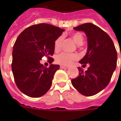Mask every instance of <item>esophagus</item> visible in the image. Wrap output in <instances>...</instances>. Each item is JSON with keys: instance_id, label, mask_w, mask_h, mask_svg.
Returning <instances> with one entry per match:
<instances>
[{"instance_id": "obj_1", "label": "esophagus", "mask_w": 121, "mask_h": 121, "mask_svg": "<svg viewBox=\"0 0 121 121\" xmlns=\"http://www.w3.org/2000/svg\"><path fill=\"white\" fill-rule=\"evenodd\" d=\"M60 68H62V69H68L69 67L68 66H63V65H61Z\"/></svg>"}]
</instances>
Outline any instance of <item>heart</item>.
Here are the masks:
<instances>
[{
	"label": "heart",
	"instance_id": "b5f03b06",
	"mask_svg": "<svg viewBox=\"0 0 121 121\" xmlns=\"http://www.w3.org/2000/svg\"><path fill=\"white\" fill-rule=\"evenodd\" d=\"M70 36L77 45H82L83 43V36L81 33L75 32L70 34ZM63 41V36H60L56 39L54 44V48L56 51L60 50ZM77 55L73 53H61L57 55L56 57V62L60 65H62L65 66H68L72 63L73 61L77 59Z\"/></svg>",
	"mask_w": 121,
	"mask_h": 121
}]
</instances>
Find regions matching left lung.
<instances>
[{"mask_svg": "<svg viewBox=\"0 0 121 121\" xmlns=\"http://www.w3.org/2000/svg\"><path fill=\"white\" fill-rule=\"evenodd\" d=\"M73 29L86 35L87 51L79 63L83 66L88 64L89 67L85 72L78 67L79 75L72 80V83L83 95H94L104 89L111 81L117 65L116 49L109 35L92 23L83 24Z\"/></svg>", "mask_w": 121, "mask_h": 121, "instance_id": "1", "label": "left lung"}]
</instances>
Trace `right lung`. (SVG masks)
I'll return each instance as SVG.
<instances>
[{
  "instance_id": "right-lung-1",
  "label": "right lung",
  "mask_w": 121,
  "mask_h": 121,
  "mask_svg": "<svg viewBox=\"0 0 121 121\" xmlns=\"http://www.w3.org/2000/svg\"><path fill=\"white\" fill-rule=\"evenodd\" d=\"M65 29L46 23L29 26L19 35L13 46L12 71L18 88L30 97L44 95L51 88L59 65L51 63L55 51L54 44ZM47 57L49 68L40 60Z\"/></svg>"
}]
</instances>
